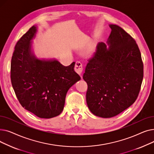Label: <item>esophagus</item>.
Wrapping results in <instances>:
<instances>
[{"label": "esophagus", "instance_id": "1", "mask_svg": "<svg viewBox=\"0 0 154 154\" xmlns=\"http://www.w3.org/2000/svg\"><path fill=\"white\" fill-rule=\"evenodd\" d=\"M75 71L78 74L80 75L82 74V72L83 70V67H82V63L80 61H77L75 62V67H74Z\"/></svg>", "mask_w": 154, "mask_h": 154}]
</instances>
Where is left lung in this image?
Here are the masks:
<instances>
[{
    "label": "left lung",
    "mask_w": 154,
    "mask_h": 154,
    "mask_svg": "<svg viewBox=\"0 0 154 154\" xmlns=\"http://www.w3.org/2000/svg\"><path fill=\"white\" fill-rule=\"evenodd\" d=\"M109 26V48L103 42L97 44L83 75L88 86V107L103 118L114 117L135 102L143 77L141 54L134 38L117 25Z\"/></svg>",
    "instance_id": "1"
}]
</instances>
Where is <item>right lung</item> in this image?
<instances>
[{
  "label": "right lung",
  "mask_w": 154,
  "mask_h": 154,
  "mask_svg": "<svg viewBox=\"0 0 154 154\" xmlns=\"http://www.w3.org/2000/svg\"><path fill=\"white\" fill-rule=\"evenodd\" d=\"M33 26L15 46L11 66V82L21 106L36 116L50 119L60 114L68 90L80 79L75 62L65 67L57 60H40L31 52L36 33Z\"/></svg>",
  "instance_id": "right-lung-1"
}]
</instances>
